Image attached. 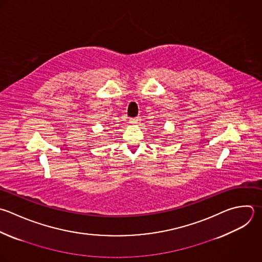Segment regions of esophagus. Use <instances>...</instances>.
I'll return each instance as SVG.
<instances>
[{
  "instance_id": "1",
  "label": "esophagus",
  "mask_w": 262,
  "mask_h": 262,
  "mask_svg": "<svg viewBox=\"0 0 262 262\" xmlns=\"http://www.w3.org/2000/svg\"><path fill=\"white\" fill-rule=\"evenodd\" d=\"M140 121H141L140 118H131V119H130V123H131V124H134V125H135V124H139Z\"/></svg>"
}]
</instances>
